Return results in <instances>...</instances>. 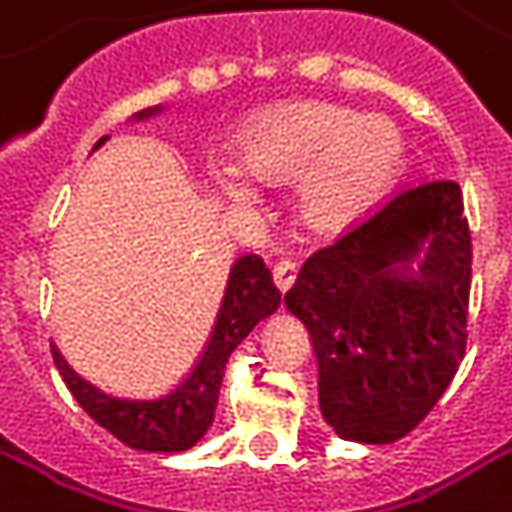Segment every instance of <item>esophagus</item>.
Returning <instances> with one entry per match:
<instances>
[{"mask_svg": "<svg viewBox=\"0 0 512 512\" xmlns=\"http://www.w3.org/2000/svg\"><path fill=\"white\" fill-rule=\"evenodd\" d=\"M297 272H300V263L291 260V257H283L277 266H274V283L280 291H289L291 283L297 280Z\"/></svg>", "mask_w": 512, "mask_h": 512, "instance_id": "obj_1", "label": "esophagus"}]
</instances>
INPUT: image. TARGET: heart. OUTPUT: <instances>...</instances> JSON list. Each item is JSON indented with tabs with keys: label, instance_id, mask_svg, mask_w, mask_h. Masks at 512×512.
Returning a JSON list of instances; mask_svg holds the SVG:
<instances>
[{
	"label": "heart",
	"instance_id": "heart-1",
	"mask_svg": "<svg viewBox=\"0 0 512 512\" xmlns=\"http://www.w3.org/2000/svg\"><path fill=\"white\" fill-rule=\"evenodd\" d=\"M240 167L218 186L232 201H252L258 184L303 178L297 215L320 235H337L377 206L402 169L397 127L337 104H297L257 121L240 141Z\"/></svg>",
	"mask_w": 512,
	"mask_h": 512
}]
</instances>
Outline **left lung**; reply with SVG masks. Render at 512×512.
<instances>
[{"label": "left lung", "mask_w": 512, "mask_h": 512, "mask_svg": "<svg viewBox=\"0 0 512 512\" xmlns=\"http://www.w3.org/2000/svg\"><path fill=\"white\" fill-rule=\"evenodd\" d=\"M470 226L456 181L405 186L303 263L286 306L311 334L320 411L391 445L445 394L467 348Z\"/></svg>", "instance_id": "8db88e82"}]
</instances>
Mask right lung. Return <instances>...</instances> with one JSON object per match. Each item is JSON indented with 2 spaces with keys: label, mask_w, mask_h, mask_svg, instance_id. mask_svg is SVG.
I'll use <instances>...</instances> for the list:
<instances>
[{
  "label": "right lung",
  "mask_w": 512,
  "mask_h": 512,
  "mask_svg": "<svg viewBox=\"0 0 512 512\" xmlns=\"http://www.w3.org/2000/svg\"><path fill=\"white\" fill-rule=\"evenodd\" d=\"M104 141L107 135L96 147H101ZM277 306H280V289L274 286L272 272L263 263V257L255 252L240 255L229 274L221 311L203 354L195 362V368L161 397L135 399L104 394L101 388L79 377L53 345L50 351L64 385L101 428H107L127 448L175 453V450L192 448L212 425L229 354L246 340V334L263 317L277 311Z\"/></svg>",
  "instance_id": "obj_1"
}]
</instances>
